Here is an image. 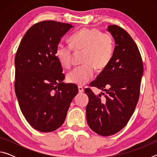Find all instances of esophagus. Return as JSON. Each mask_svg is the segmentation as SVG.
Here are the masks:
<instances>
[{"label": "esophagus", "instance_id": "esophagus-1", "mask_svg": "<svg viewBox=\"0 0 157 157\" xmlns=\"http://www.w3.org/2000/svg\"><path fill=\"white\" fill-rule=\"evenodd\" d=\"M78 91H79V93L84 92V88L81 86H78Z\"/></svg>", "mask_w": 157, "mask_h": 157}]
</instances>
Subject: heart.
Wrapping results in <instances>:
<instances>
[{"instance_id":"obj_1","label":"heart","mask_w":157,"mask_h":157,"mask_svg":"<svg viewBox=\"0 0 157 157\" xmlns=\"http://www.w3.org/2000/svg\"><path fill=\"white\" fill-rule=\"evenodd\" d=\"M70 41L71 45H57L55 56L63 68H69L73 63V49L77 52H84V64L67 75L70 83L84 85L93 78L95 68L102 71L109 64L114 51L113 37L97 28H83L74 34Z\"/></svg>"}]
</instances>
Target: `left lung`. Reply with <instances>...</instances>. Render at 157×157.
<instances>
[{"label": "left lung", "mask_w": 157, "mask_h": 157, "mask_svg": "<svg viewBox=\"0 0 157 157\" xmlns=\"http://www.w3.org/2000/svg\"><path fill=\"white\" fill-rule=\"evenodd\" d=\"M113 36L115 49L109 64L89 84L105 91L95 95L86 88L89 97L86 120L93 131L100 136H111L126 125L134 113L140 95L143 73L142 57L137 45L123 28L108 26Z\"/></svg>", "instance_id": "8db88e82"}]
</instances>
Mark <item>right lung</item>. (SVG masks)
I'll list each match as a JSON object with an SVG mask.
<instances>
[{
    "label": "right lung",
    "instance_id": "obj_1",
    "mask_svg": "<svg viewBox=\"0 0 157 157\" xmlns=\"http://www.w3.org/2000/svg\"><path fill=\"white\" fill-rule=\"evenodd\" d=\"M73 26L54 21L36 23L26 32L15 56V93L21 112L38 131H55L64 122L78 92L63 84L65 75L55 56L61 38Z\"/></svg>",
    "mask_w": 157,
    "mask_h": 157
}]
</instances>
